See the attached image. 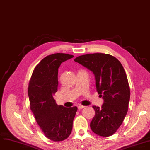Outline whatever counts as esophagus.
I'll use <instances>...</instances> for the list:
<instances>
[{"label":"esophagus","instance_id":"obj_1","mask_svg":"<svg viewBox=\"0 0 150 150\" xmlns=\"http://www.w3.org/2000/svg\"><path fill=\"white\" fill-rule=\"evenodd\" d=\"M85 108V106H81V105H80V106H78V109H83V108Z\"/></svg>","mask_w":150,"mask_h":150}]
</instances>
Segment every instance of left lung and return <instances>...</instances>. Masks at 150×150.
I'll return each mask as SVG.
<instances>
[{
  "instance_id": "8db88e82",
  "label": "left lung",
  "mask_w": 150,
  "mask_h": 150,
  "mask_svg": "<svg viewBox=\"0 0 150 150\" xmlns=\"http://www.w3.org/2000/svg\"><path fill=\"white\" fill-rule=\"evenodd\" d=\"M74 61L94 74L97 91L103 99L101 108L93 106L96 114L91 122L92 131L108 137L118 129L127 114L130 89L127 74L120 62L109 54L81 55Z\"/></svg>"
}]
</instances>
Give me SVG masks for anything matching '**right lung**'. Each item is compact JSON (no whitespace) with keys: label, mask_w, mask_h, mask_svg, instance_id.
Wrapping results in <instances>:
<instances>
[{"label":"right lung","mask_w":150,"mask_h":150,"mask_svg":"<svg viewBox=\"0 0 150 150\" xmlns=\"http://www.w3.org/2000/svg\"><path fill=\"white\" fill-rule=\"evenodd\" d=\"M74 57L66 53L49 55L35 68L29 82L30 109L46 137L54 142L70 134L77 107L58 105L53 95L58 91V68L62 62Z\"/></svg>","instance_id":"1"}]
</instances>
